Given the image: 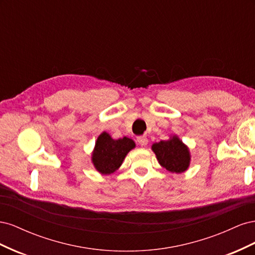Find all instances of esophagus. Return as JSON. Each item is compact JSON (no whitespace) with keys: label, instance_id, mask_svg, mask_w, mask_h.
<instances>
[{"label":"esophagus","instance_id":"esophagus-1","mask_svg":"<svg viewBox=\"0 0 255 255\" xmlns=\"http://www.w3.org/2000/svg\"><path fill=\"white\" fill-rule=\"evenodd\" d=\"M137 142L139 143L141 146H144V145L148 144V138H146L145 136L138 137V138H137Z\"/></svg>","mask_w":255,"mask_h":255}]
</instances>
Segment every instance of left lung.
<instances>
[{
	"mask_svg": "<svg viewBox=\"0 0 255 255\" xmlns=\"http://www.w3.org/2000/svg\"><path fill=\"white\" fill-rule=\"evenodd\" d=\"M159 165L172 173H183L190 165L191 155L188 146L177 135H170L169 139L154 142L151 146Z\"/></svg>",
	"mask_w": 255,
	"mask_h": 255,
	"instance_id": "1",
	"label": "left lung"
}]
</instances>
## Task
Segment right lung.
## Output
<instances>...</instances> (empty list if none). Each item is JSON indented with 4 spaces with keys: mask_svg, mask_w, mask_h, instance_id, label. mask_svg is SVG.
<instances>
[{
    "mask_svg": "<svg viewBox=\"0 0 255 255\" xmlns=\"http://www.w3.org/2000/svg\"><path fill=\"white\" fill-rule=\"evenodd\" d=\"M135 146V141L128 137L114 139L109 133L102 132L91 152V163L99 173L110 175L118 170L128 153Z\"/></svg>",
    "mask_w": 255,
    "mask_h": 255,
    "instance_id": "right-lung-1",
    "label": "right lung"
}]
</instances>
